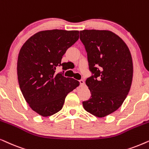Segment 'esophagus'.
<instances>
[{
  "mask_svg": "<svg viewBox=\"0 0 149 149\" xmlns=\"http://www.w3.org/2000/svg\"><path fill=\"white\" fill-rule=\"evenodd\" d=\"M79 82H80V86L81 87H84L85 86V82H84V80H80V81H79Z\"/></svg>",
  "mask_w": 149,
  "mask_h": 149,
  "instance_id": "34e87169",
  "label": "esophagus"
}]
</instances>
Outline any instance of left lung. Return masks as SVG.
<instances>
[{
    "label": "left lung",
    "instance_id": "left-lung-1",
    "mask_svg": "<svg viewBox=\"0 0 149 149\" xmlns=\"http://www.w3.org/2000/svg\"><path fill=\"white\" fill-rule=\"evenodd\" d=\"M80 39L87 52L86 79L91 98L83 102L87 112L104 117L118 110L127 97L133 78V62L127 45L110 31L84 30Z\"/></svg>",
    "mask_w": 149,
    "mask_h": 149
}]
</instances>
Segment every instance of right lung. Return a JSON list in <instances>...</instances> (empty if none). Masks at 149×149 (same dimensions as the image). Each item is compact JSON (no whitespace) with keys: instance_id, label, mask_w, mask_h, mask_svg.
<instances>
[{"instance_id":"right-lung-1","label":"right lung","mask_w":149,"mask_h":149,"mask_svg":"<svg viewBox=\"0 0 149 149\" xmlns=\"http://www.w3.org/2000/svg\"><path fill=\"white\" fill-rule=\"evenodd\" d=\"M79 39L78 31L49 30L30 37L19 50L17 78L26 102L33 110L49 116L62 109L69 93L80 85L73 78L56 73L67 49Z\"/></svg>"}]
</instances>
